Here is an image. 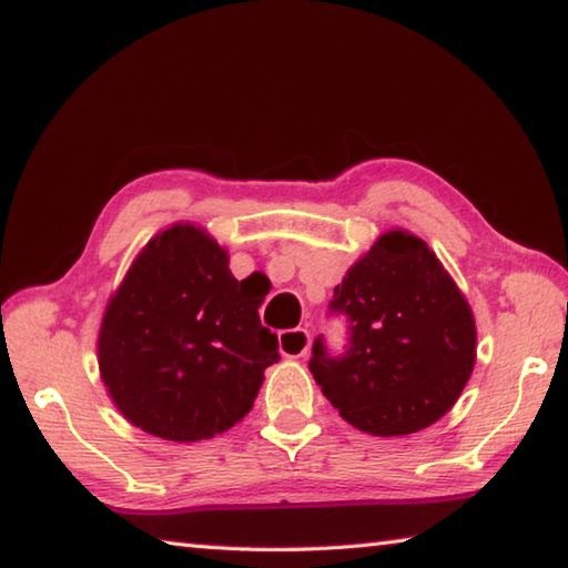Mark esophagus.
Wrapping results in <instances>:
<instances>
[{"label": "esophagus", "instance_id": "1", "mask_svg": "<svg viewBox=\"0 0 568 568\" xmlns=\"http://www.w3.org/2000/svg\"><path fill=\"white\" fill-rule=\"evenodd\" d=\"M277 345H281V353L285 358H303L311 348V333L305 328H295V331H283L277 335Z\"/></svg>", "mask_w": 568, "mask_h": 568}]
</instances>
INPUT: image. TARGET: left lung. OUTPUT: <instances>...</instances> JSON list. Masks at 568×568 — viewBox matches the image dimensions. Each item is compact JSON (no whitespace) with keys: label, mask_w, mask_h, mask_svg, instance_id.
Here are the masks:
<instances>
[{"label":"left lung","mask_w":568,"mask_h":568,"mask_svg":"<svg viewBox=\"0 0 568 568\" xmlns=\"http://www.w3.org/2000/svg\"><path fill=\"white\" fill-rule=\"evenodd\" d=\"M331 311L351 323L348 351L331 358L318 338L307 365L351 426L406 436L454 408L476 363V321L426 240L383 233L335 285Z\"/></svg>","instance_id":"obj_1"}]
</instances>
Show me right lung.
<instances>
[{"label": "right lung", "instance_id": "obj_1", "mask_svg": "<svg viewBox=\"0 0 568 568\" xmlns=\"http://www.w3.org/2000/svg\"><path fill=\"white\" fill-rule=\"evenodd\" d=\"M261 303L205 227L162 230L102 315L98 363L114 406L132 426L175 444L225 434L281 358L277 335L261 325Z\"/></svg>", "mask_w": 568, "mask_h": 568}]
</instances>
